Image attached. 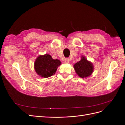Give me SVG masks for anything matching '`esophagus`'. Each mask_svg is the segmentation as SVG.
<instances>
[{
  "label": "esophagus",
  "mask_w": 125,
  "mask_h": 125,
  "mask_svg": "<svg viewBox=\"0 0 125 125\" xmlns=\"http://www.w3.org/2000/svg\"><path fill=\"white\" fill-rule=\"evenodd\" d=\"M65 62L66 63H69L70 62V60L69 58H66L65 60Z\"/></svg>",
  "instance_id": "esophagus-1"
}]
</instances>
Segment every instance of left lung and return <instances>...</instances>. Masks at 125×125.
<instances>
[{
    "mask_svg": "<svg viewBox=\"0 0 125 125\" xmlns=\"http://www.w3.org/2000/svg\"><path fill=\"white\" fill-rule=\"evenodd\" d=\"M74 68L77 74L82 78L89 77L93 71V66L92 63L88 62L83 56L80 61L74 64Z\"/></svg>",
    "mask_w": 125,
    "mask_h": 125,
    "instance_id": "1",
    "label": "left lung"
}]
</instances>
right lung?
<instances>
[{"label": "right lung", "instance_id": "1", "mask_svg": "<svg viewBox=\"0 0 125 125\" xmlns=\"http://www.w3.org/2000/svg\"><path fill=\"white\" fill-rule=\"evenodd\" d=\"M61 65L58 59H53L50 55L40 56L34 63L35 70L41 77L48 78L55 73L57 68Z\"/></svg>", "mask_w": 125, "mask_h": 125}]
</instances>
